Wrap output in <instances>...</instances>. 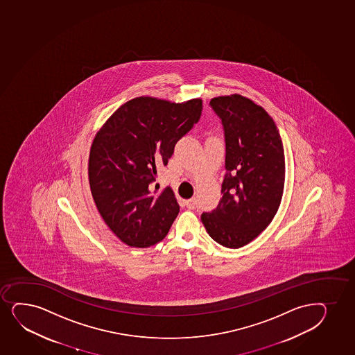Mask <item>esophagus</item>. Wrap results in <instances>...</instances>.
<instances>
[{"mask_svg": "<svg viewBox=\"0 0 355 355\" xmlns=\"http://www.w3.org/2000/svg\"><path fill=\"white\" fill-rule=\"evenodd\" d=\"M186 206L189 209H194L196 207V198H193V199H189L186 201Z\"/></svg>", "mask_w": 355, "mask_h": 355, "instance_id": "34e87169", "label": "esophagus"}]
</instances>
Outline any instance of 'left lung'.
Returning a JSON list of instances; mask_svg holds the SVG:
<instances>
[{"mask_svg": "<svg viewBox=\"0 0 355 355\" xmlns=\"http://www.w3.org/2000/svg\"><path fill=\"white\" fill-rule=\"evenodd\" d=\"M209 104L224 125L227 173L218 207L202 213L201 221L213 241L239 249L277 213L286 180L284 148L271 116L250 98L219 96Z\"/></svg>", "mask_w": 355, "mask_h": 355, "instance_id": "obj_1", "label": "left lung"}]
</instances>
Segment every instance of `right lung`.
<instances>
[{
	"label": "right lung",
	"mask_w": 355,
	"mask_h": 355,
	"mask_svg": "<svg viewBox=\"0 0 355 355\" xmlns=\"http://www.w3.org/2000/svg\"><path fill=\"white\" fill-rule=\"evenodd\" d=\"M201 110L200 98L174 103L141 96L114 111L94 136L91 193L98 212L124 244L143 249L167 236L180 206L171 187L151 191L153 182Z\"/></svg>",
	"instance_id": "1"
}]
</instances>
